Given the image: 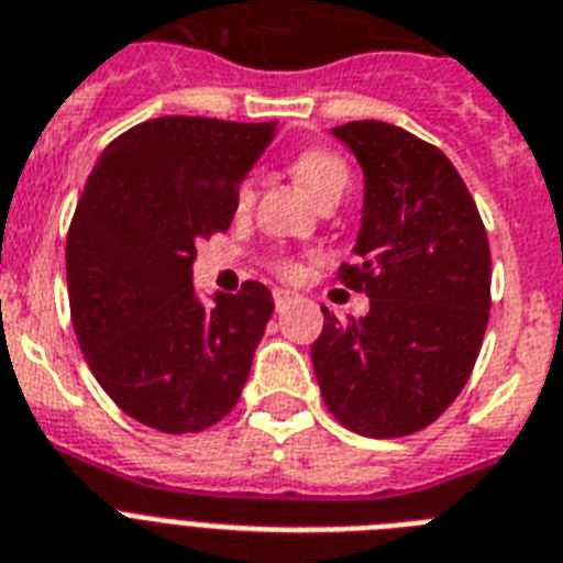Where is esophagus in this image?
<instances>
[{"label": "esophagus", "mask_w": 563, "mask_h": 563, "mask_svg": "<svg viewBox=\"0 0 563 563\" xmlns=\"http://www.w3.org/2000/svg\"><path fill=\"white\" fill-rule=\"evenodd\" d=\"M297 300H300V297H297L295 291L274 289V309H277V311H286L291 303H297Z\"/></svg>", "instance_id": "obj_1"}]
</instances>
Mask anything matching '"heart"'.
<instances>
[{
	"mask_svg": "<svg viewBox=\"0 0 563 563\" xmlns=\"http://www.w3.org/2000/svg\"><path fill=\"white\" fill-rule=\"evenodd\" d=\"M291 168H295L297 183H300V186L314 197V200H323L325 194H332V191L343 194V188H346L349 183L346 163H343V159L329 148L300 151ZM252 202H254V179L245 177L238 188V209L245 211ZM277 272H280L283 277H295L297 266L291 263V260H280V263H277Z\"/></svg>",
	"mask_w": 563,
	"mask_h": 563,
	"instance_id": "heart-1",
	"label": "heart"
}]
</instances>
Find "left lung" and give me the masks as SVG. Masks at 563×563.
<instances>
[{
  "instance_id": "1",
  "label": "left lung",
  "mask_w": 563,
  "mask_h": 563,
  "mask_svg": "<svg viewBox=\"0 0 563 563\" xmlns=\"http://www.w3.org/2000/svg\"><path fill=\"white\" fill-rule=\"evenodd\" d=\"M363 168L357 266L340 280L369 297L340 323L323 306L311 366L329 412L366 438L429 427L461 395L489 320V240L443 151L389 122L332 129Z\"/></svg>"
}]
</instances>
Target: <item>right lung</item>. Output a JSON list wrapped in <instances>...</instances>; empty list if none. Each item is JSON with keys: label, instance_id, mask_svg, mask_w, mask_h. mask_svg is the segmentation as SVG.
<instances>
[{"label": "right lung", "instance_id": "1", "mask_svg": "<svg viewBox=\"0 0 563 563\" xmlns=\"http://www.w3.org/2000/svg\"><path fill=\"white\" fill-rule=\"evenodd\" d=\"M274 131L159 117L117 136L85 183L65 243L70 320L99 386L145 427L202 432L240 400L272 291L249 280L206 309L191 266Z\"/></svg>", "mask_w": 563, "mask_h": 563}]
</instances>
